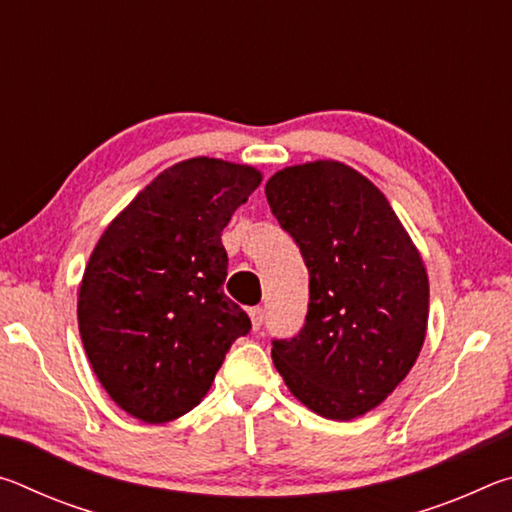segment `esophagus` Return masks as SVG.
<instances>
[{
    "instance_id": "esophagus-1",
    "label": "esophagus",
    "mask_w": 512,
    "mask_h": 512,
    "mask_svg": "<svg viewBox=\"0 0 512 512\" xmlns=\"http://www.w3.org/2000/svg\"><path fill=\"white\" fill-rule=\"evenodd\" d=\"M248 316H250V323H253V329H259V325L264 323V309L262 307H250Z\"/></svg>"
}]
</instances>
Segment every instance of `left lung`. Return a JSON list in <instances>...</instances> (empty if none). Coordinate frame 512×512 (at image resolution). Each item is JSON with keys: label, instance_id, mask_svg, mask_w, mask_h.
<instances>
[{"label": "left lung", "instance_id": "obj_1", "mask_svg": "<svg viewBox=\"0 0 512 512\" xmlns=\"http://www.w3.org/2000/svg\"><path fill=\"white\" fill-rule=\"evenodd\" d=\"M309 268L305 327L273 341L291 395L329 420L379 406L420 357L429 277L375 183L339 160L284 167L264 187Z\"/></svg>", "mask_w": 512, "mask_h": 512}]
</instances>
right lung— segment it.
Returning a JSON list of instances; mask_svg holds the SVG:
<instances>
[{
	"label": "right lung",
	"instance_id": "right-lung-1",
	"mask_svg": "<svg viewBox=\"0 0 512 512\" xmlns=\"http://www.w3.org/2000/svg\"><path fill=\"white\" fill-rule=\"evenodd\" d=\"M262 183L250 164L189 158L155 176L103 230L79 284L94 375L133 418L162 424L201 404L250 318L223 293L221 232Z\"/></svg>",
	"mask_w": 512,
	"mask_h": 512
}]
</instances>
